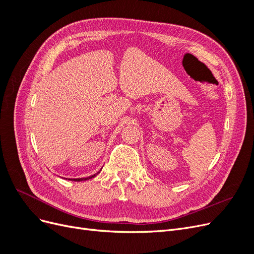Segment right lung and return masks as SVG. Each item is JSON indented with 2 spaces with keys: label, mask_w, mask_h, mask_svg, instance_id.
Listing matches in <instances>:
<instances>
[{
  "label": "right lung",
  "mask_w": 254,
  "mask_h": 254,
  "mask_svg": "<svg viewBox=\"0 0 254 254\" xmlns=\"http://www.w3.org/2000/svg\"><path fill=\"white\" fill-rule=\"evenodd\" d=\"M98 173H99V172H98ZM98 173H96V174H94V175H92V176H90V177H87V178H77V179H68V180H72V181H84V180H89V179L93 178V177H95Z\"/></svg>",
  "instance_id": "add662e5"
}]
</instances>
